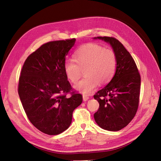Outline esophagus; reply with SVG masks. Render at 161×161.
<instances>
[{
  "mask_svg": "<svg viewBox=\"0 0 161 161\" xmlns=\"http://www.w3.org/2000/svg\"><path fill=\"white\" fill-rule=\"evenodd\" d=\"M89 99V97L87 95H82V99H83L84 101H86Z\"/></svg>",
  "mask_w": 161,
  "mask_h": 161,
  "instance_id": "34e87169",
  "label": "esophagus"
}]
</instances>
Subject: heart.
Masks as SVG:
<instances>
[{"mask_svg":"<svg viewBox=\"0 0 161 161\" xmlns=\"http://www.w3.org/2000/svg\"><path fill=\"white\" fill-rule=\"evenodd\" d=\"M73 58L75 61L64 62V72L70 81L76 84L84 70L85 77L75 86V89L83 94H90L99 82L100 85L108 83L115 74L117 57L111 49L89 43L79 48Z\"/></svg>","mask_w":161,"mask_h":161,"instance_id":"obj_1","label":"heart"}]
</instances>
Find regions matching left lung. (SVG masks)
Returning <instances> with one entry per match:
<instances>
[{
    "label": "left lung",
    "mask_w": 161,
    "mask_h": 161,
    "mask_svg": "<svg viewBox=\"0 0 161 161\" xmlns=\"http://www.w3.org/2000/svg\"><path fill=\"white\" fill-rule=\"evenodd\" d=\"M108 43L115 53L117 66L114 77L94 95L99 108L94 114L95 122L108 131H118L134 118L138 109L140 75L129 52L114 37H97Z\"/></svg>",
    "instance_id": "8db88e82"
}]
</instances>
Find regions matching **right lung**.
Segmentation results:
<instances>
[{
  "mask_svg": "<svg viewBox=\"0 0 161 161\" xmlns=\"http://www.w3.org/2000/svg\"><path fill=\"white\" fill-rule=\"evenodd\" d=\"M76 39L43 44L29 56L19 77L18 92L31 123L48 135L67 130L72 113L82 101L80 94L66 93L72 89L64 72L66 56Z\"/></svg>",
  "mask_w": 161,
  "mask_h": 161,
  "instance_id": "obj_1",
  "label": "right lung"
}]
</instances>
